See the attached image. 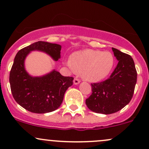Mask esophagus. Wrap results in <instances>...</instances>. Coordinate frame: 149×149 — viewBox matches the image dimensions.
I'll return each mask as SVG.
<instances>
[{
	"label": "esophagus",
	"mask_w": 149,
	"mask_h": 149,
	"mask_svg": "<svg viewBox=\"0 0 149 149\" xmlns=\"http://www.w3.org/2000/svg\"><path fill=\"white\" fill-rule=\"evenodd\" d=\"M80 80L77 78H75L74 80H73V83H74L75 85H78V83H80Z\"/></svg>",
	"instance_id": "esophagus-1"
}]
</instances>
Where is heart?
<instances>
[{
    "instance_id": "b5f03b06",
    "label": "heart",
    "mask_w": 149,
    "mask_h": 149,
    "mask_svg": "<svg viewBox=\"0 0 149 149\" xmlns=\"http://www.w3.org/2000/svg\"><path fill=\"white\" fill-rule=\"evenodd\" d=\"M67 65L76 73H81L84 80L98 82L111 73L114 57L110 52L86 49L73 53Z\"/></svg>"
}]
</instances>
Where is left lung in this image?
<instances>
[{
  "label": "left lung",
  "instance_id": "left-lung-1",
  "mask_svg": "<svg viewBox=\"0 0 149 149\" xmlns=\"http://www.w3.org/2000/svg\"><path fill=\"white\" fill-rule=\"evenodd\" d=\"M118 61L110 77L104 81L92 83V94L85 100L93 112L111 114L118 112L130 102L136 83L137 73L129 54L112 47Z\"/></svg>",
  "mask_w": 149,
  "mask_h": 149
}]
</instances>
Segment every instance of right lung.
<instances>
[{"instance_id":"add662e5","label":"right lung","mask_w":149,"mask_h":149,"mask_svg":"<svg viewBox=\"0 0 149 149\" xmlns=\"http://www.w3.org/2000/svg\"><path fill=\"white\" fill-rule=\"evenodd\" d=\"M60 45L38 41L17 53L10 73V84L17 103L35 113L52 112L60 107L64 93L73 85V77L63 76L53 70L40 77L31 76L24 68V60L31 51L47 53L54 61L61 57Z\"/></svg>"}]
</instances>
